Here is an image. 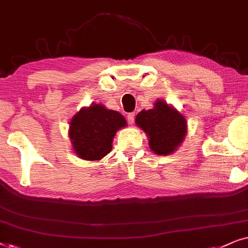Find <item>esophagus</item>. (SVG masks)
Returning a JSON list of instances; mask_svg holds the SVG:
<instances>
[{
	"label": "esophagus",
	"instance_id": "esophagus-1",
	"mask_svg": "<svg viewBox=\"0 0 248 248\" xmlns=\"http://www.w3.org/2000/svg\"><path fill=\"white\" fill-rule=\"evenodd\" d=\"M135 115H136V114H135L134 112H133V113H129V114L127 115L128 124H134V122H135Z\"/></svg>",
	"mask_w": 248,
	"mask_h": 248
}]
</instances>
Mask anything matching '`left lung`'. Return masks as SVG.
<instances>
[{
	"label": "left lung",
	"mask_w": 248,
	"mask_h": 248,
	"mask_svg": "<svg viewBox=\"0 0 248 248\" xmlns=\"http://www.w3.org/2000/svg\"><path fill=\"white\" fill-rule=\"evenodd\" d=\"M136 124L145 131L153 153H173L187 134V121L167 102L157 100L151 110H141L136 117Z\"/></svg>",
	"instance_id": "1"
}]
</instances>
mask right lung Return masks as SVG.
Listing matches in <instances>:
<instances>
[{"label":"right lung","instance_id":"right-lung-1","mask_svg":"<svg viewBox=\"0 0 248 248\" xmlns=\"http://www.w3.org/2000/svg\"><path fill=\"white\" fill-rule=\"evenodd\" d=\"M126 126V119L119 112L108 110L102 104H92L72 117L69 137L77 156L98 161L110 153L115 133Z\"/></svg>","mask_w":248,"mask_h":248}]
</instances>
